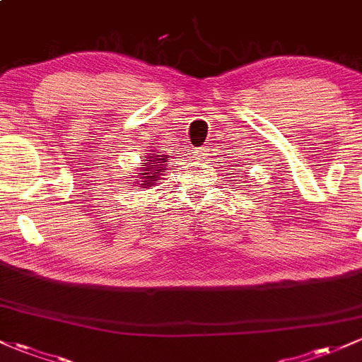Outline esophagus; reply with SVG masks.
Listing matches in <instances>:
<instances>
[{
    "label": "esophagus",
    "mask_w": 362,
    "mask_h": 362,
    "mask_svg": "<svg viewBox=\"0 0 362 362\" xmlns=\"http://www.w3.org/2000/svg\"><path fill=\"white\" fill-rule=\"evenodd\" d=\"M209 151H211L209 146H200V148H197L195 153L198 155V157H205V155H209Z\"/></svg>",
    "instance_id": "1"
}]
</instances>
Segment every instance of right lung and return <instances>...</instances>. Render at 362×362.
<instances>
[{
	"mask_svg": "<svg viewBox=\"0 0 362 362\" xmlns=\"http://www.w3.org/2000/svg\"><path fill=\"white\" fill-rule=\"evenodd\" d=\"M148 158L150 160L146 162V167H148V169H143L141 173H139V180L141 181H136L141 182V186H145V188H148V186L153 185V182L162 176V173L167 169V158H169V155L150 153ZM145 170H148L149 173H145Z\"/></svg>",
	"mask_w": 362,
	"mask_h": 362,
	"instance_id": "obj_1",
	"label": "right lung"
}]
</instances>
